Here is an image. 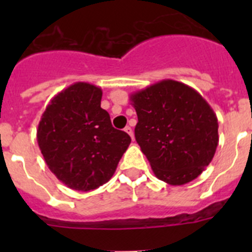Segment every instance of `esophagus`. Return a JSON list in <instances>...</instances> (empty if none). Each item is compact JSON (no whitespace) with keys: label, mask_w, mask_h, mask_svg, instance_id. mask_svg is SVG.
<instances>
[{"label":"esophagus","mask_w":252,"mask_h":252,"mask_svg":"<svg viewBox=\"0 0 252 252\" xmlns=\"http://www.w3.org/2000/svg\"><path fill=\"white\" fill-rule=\"evenodd\" d=\"M125 131H126L128 135H130L131 139H133V131H132V128L130 127V126H126V127H125Z\"/></svg>","instance_id":"esophagus-1"}]
</instances>
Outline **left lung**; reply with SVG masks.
Instances as JSON below:
<instances>
[{
	"mask_svg": "<svg viewBox=\"0 0 252 252\" xmlns=\"http://www.w3.org/2000/svg\"><path fill=\"white\" fill-rule=\"evenodd\" d=\"M135 137L158 179L183 186L201 175L218 145L217 116L192 87L164 79L130 95Z\"/></svg>",
	"mask_w": 252,
	"mask_h": 252,
	"instance_id": "8db88e82",
	"label": "left lung"
}]
</instances>
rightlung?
Returning <instances> with one entry per match:
<instances>
[{
    "label": "right lung",
    "mask_w": 252,
    "mask_h": 252,
    "mask_svg": "<svg viewBox=\"0 0 252 252\" xmlns=\"http://www.w3.org/2000/svg\"><path fill=\"white\" fill-rule=\"evenodd\" d=\"M101 99L99 87L77 82L50 99L37 126L46 165L74 190L88 192L107 183L131 142L125 131L112 127Z\"/></svg>",
    "instance_id": "obj_1"
}]
</instances>
